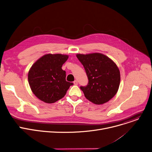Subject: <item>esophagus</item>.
Here are the masks:
<instances>
[{"label": "esophagus", "mask_w": 152, "mask_h": 152, "mask_svg": "<svg viewBox=\"0 0 152 152\" xmlns=\"http://www.w3.org/2000/svg\"><path fill=\"white\" fill-rule=\"evenodd\" d=\"M73 83H74V84L75 85H78V81H77V80H75Z\"/></svg>", "instance_id": "esophagus-1"}]
</instances>
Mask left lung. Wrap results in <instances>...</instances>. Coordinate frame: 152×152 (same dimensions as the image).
Returning <instances> with one entry per match:
<instances>
[{
  "mask_svg": "<svg viewBox=\"0 0 152 152\" xmlns=\"http://www.w3.org/2000/svg\"><path fill=\"white\" fill-rule=\"evenodd\" d=\"M86 71L89 83L80 89L85 97L95 104H103L118 90L120 72L115 63L101 53L76 55Z\"/></svg>",
  "mask_w": 152,
  "mask_h": 152,
  "instance_id": "left-lung-1",
  "label": "left lung"
}]
</instances>
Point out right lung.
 <instances>
[{"label":"right lung","instance_id":"right-lung-1","mask_svg":"<svg viewBox=\"0 0 152 152\" xmlns=\"http://www.w3.org/2000/svg\"><path fill=\"white\" fill-rule=\"evenodd\" d=\"M69 56L61 54H46L32 64L28 72L31 89L39 99L53 103L61 99L73 85L66 81L61 68Z\"/></svg>","mask_w":152,"mask_h":152}]
</instances>
